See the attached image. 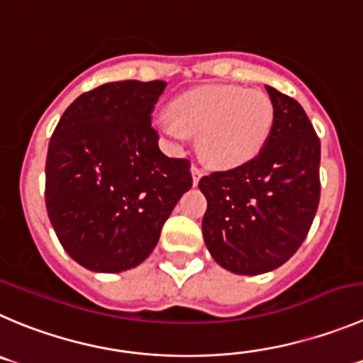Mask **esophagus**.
<instances>
[{
  "label": "esophagus",
  "mask_w": 363,
  "mask_h": 363,
  "mask_svg": "<svg viewBox=\"0 0 363 363\" xmlns=\"http://www.w3.org/2000/svg\"><path fill=\"white\" fill-rule=\"evenodd\" d=\"M191 171H192V179H194V185H198L199 179L203 178V174H205V172H203V169L198 167V165H196V164H192Z\"/></svg>",
  "instance_id": "obj_1"
}]
</instances>
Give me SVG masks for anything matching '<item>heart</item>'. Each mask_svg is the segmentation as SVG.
Returning a JSON list of instances; mask_svg holds the SVG:
<instances>
[{"instance_id":"heart-1","label":"heart","mask_w":363,"mask_h":363,"mask_svg":"<svg viewBox=\"0 0 363 363\" xmlns=\"http://www.w3.org/2000/svg\"><path fill=\"white\" fill-rule=\"evenodd\" d=\"M171 119L158 130L171 143L182 144L198 133L203 158L217 167H237L257 157L272 128V103L255 89L205 85L179 94L169 105Z\"/></svg>"}]
</instances>
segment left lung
I'll use <instances>...</instances> for the list:
<instances>
[{
	"instance_id": "obj_1",
	"label": "left lung",
	"mask_w": 363,
	"mask_h": 363,
	"mask_svg": "<svg viewBox=\"0 0 363 363\" xmlns=\"http://www.w3.org/2000/svg\"><path fill=\"white\" fill-rule=\"evenodd\" d=\"M267 89L274 117L264 147L230 171L199 179L203 239L213 260L235 274L283 265L303 244L320 198V143L303 106Z\"/></svg>"
}]
</instances>
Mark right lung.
I'll return each instance as SVG.
<instances>
[{"label":"right lung","instance_id":"right-lung-1","mask_svg":"<svg viewBox=\"0 0 363 363\" xmlns=\"http://www.w3.org/2000/svg\"><path fill=\"white\" fill-rule=\"evenodd\" d=\"M165 82L124 80L78 96L46 158V210L69 257L96 272L143 264L179 198L191 162L169 158L151 126Z\"/></svg>","mask_w":363,"mask_h":363}]
</instances>
